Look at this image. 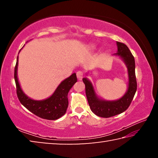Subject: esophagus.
Returning a JSON list of instances; mask_svg holds the SVG:
<instances>
[{
    "label": "esophagus",
    "instance_id": "obj_1",
    "mask_svg": "<svg viewBox=\"0 0 158 158\" xmlns=\"http://www.w3.org/2000/svg\"><path fill=\"white\" fill-rule=\"evenodd\" d=\"M77 78H78L79 80H81L82 78H83V77H84V73H83V72H81V71H78L77 73Z\"/></svg>",
    "mask_w": 158,
    "mask_h": 158
}]
</instances>
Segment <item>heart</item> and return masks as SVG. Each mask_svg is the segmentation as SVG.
<instances>
[{"label": "heart", "mask_w": 158, "mask_h": 158, "mask_svg": "<svg viewBox=\"0 0 158 158\" xmlns=\"http://www.w3.org/2000/svg\"><path fill=\"white\" fill-rule=\"evenodd\" d=\"M95 48V45H93V44H90V46H89V49H94Z\"/></svg>", "instance_id": "obj_1"}]
</instances>
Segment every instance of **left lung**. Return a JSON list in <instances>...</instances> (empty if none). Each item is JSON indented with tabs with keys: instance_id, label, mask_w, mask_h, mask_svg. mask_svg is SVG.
Here are the masks:
<instances>
[{
	"instance_id": "1",
	"label": "left lung",
	"mask_w": 158,
	"mask_h": 158,
	"mask_svg": "<svg viewBox=\"0 0 158 158\" xmlns=\"http://www.w3.org/2000/svg\"><path fill=\"white\" fill-rule=\"evenodd\" d=\"M118 51L114 56H119L123 60L127 69L128 87L124 95L116 100H105L98 97L92 82L85 77L83 78L85 86L88 102L91 111L95 115L103 118H109L124 112L129 107L137 91V80L135 76V58L128 47L123 43L116 42Z\"/></svg>"
}]
</instances>
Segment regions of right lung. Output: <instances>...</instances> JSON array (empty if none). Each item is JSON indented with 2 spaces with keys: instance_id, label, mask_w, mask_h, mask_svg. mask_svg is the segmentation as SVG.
Returning a JSON list of instances; mask_svg holds the SVG:
<instances>
[{
  "instance_id": "add662e5",
  "label": "right lung",
  "mask_w": 158,
  "mask_h": 158,
  "mask_svg": "<svg viewBox=\"0 0 158 158\" xmlns=\"http://www.w3.org/2000/svg\"><path fill=\"white\" fill-rule=\"evenodd\" d=\"M20 52V51H19ZM19 56L15 68V80L17 94L21 105L36 116L47 120H56L65 114L68 106L69 90L77 81L76 73L64 79L58 85L53 94L47 99L35 100L28 97L21 89L17 77Z\"/></svg>"
}]
</instances>
